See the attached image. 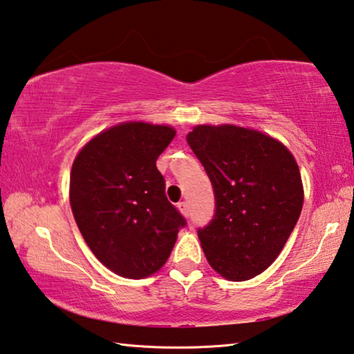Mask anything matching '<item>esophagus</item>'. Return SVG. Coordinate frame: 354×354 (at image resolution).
Instances as JSON below:
<instances>
[{
  "mask_svg": "<svg viewBox=\"0 0 354 354\" xmlns=\"http://www.w3.org/2000/svg\"><path fill=\"white\" fill-rule=\"evenodd\" d=\"M177 208L178 209H180V212H182V214H185V216H188L189 214V207H188V202H178L177 203Z\"/></svg>",
  "mask_w": 354,
  "mask_h": 354,
  "instance_id": "1",
  "label": "esophagus"
}]
</instances>
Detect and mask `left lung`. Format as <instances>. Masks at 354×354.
<instances>
[{"label":"left lung","mask_w":354,"mask_h":354,"mask_svg":"<svg viewBox=\"0 0 354 354\" xmlns=\"http://www.w3.org/2000/svg\"><path fill=\"white\" fill-rule=\"evenodd\" d=\"M187 141L214 193V216L197 230L212 268L245 281L280 255L303 207L297 161L280 141L236 126H197Z\"/></svg>","instance_id":"1"}]
</instances>
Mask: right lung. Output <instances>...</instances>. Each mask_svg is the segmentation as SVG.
I'll list each match as a JSON object with an SVG mask.
<instances>
[{"label":"right lung","instance_id":"1","mask_svg":"<svg viewBox=\"0 0 354 354\" xmlns=\"http://www.w3.org/2000/svg\"><path fill=\"white\" fill-rule=\"evenodd\" d=\"M174 136L169 126L124 122L86 142L73 163L74 219L95 257L121 277L157 272L187 225L157 169Z\"/></svg>","mask_w":354,"mask_h":354}]
</instances>
